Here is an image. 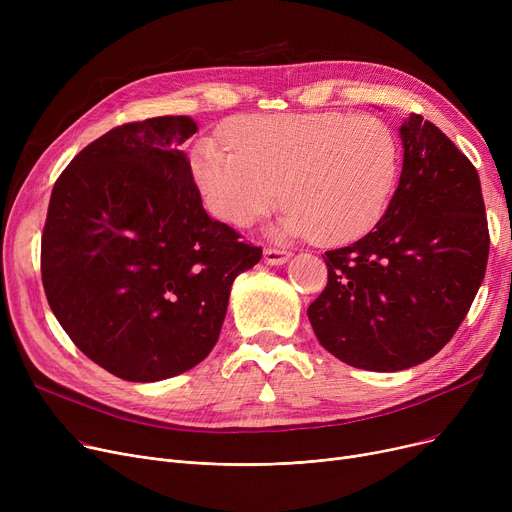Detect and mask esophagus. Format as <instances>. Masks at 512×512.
Instances as JSON below:
<instances>
[{"label":"esophagus","mask_w":512,"mask_h":512,"mask_svg":"<svg viewBox=\"0 0 512 512\" xmlns=\"http://www.w3.org/2000/svg\"><path fill=\"white\" fill-rule=\"evenodd\" d=\"M263 259H265V263H270V265H282L290 259V251L270 247V249L263 251Z\"/></svg>","instance_id":"34e87169"}]
</instances>
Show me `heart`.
I'll return each instance as SVG.
<instances>
[{
  "label": "heart",
  "instance_id": "obj_1",
  "mask_svg": "<svg viewBox=\"0 0 512 512\" xmlns=\"http://www.w3.org/2000/svg\"><path fill=\"white\" fill-rule=\"evenodd\" d=\"M228 141L197 143L191 166L207 209L234 228L261 220L280 186L278 236L357 240L384 218L400 178V141L375 116H251L230 126Z\"/></svg>",
  "mask_w": 512,
  "mask_h": 512
}]
</instances>
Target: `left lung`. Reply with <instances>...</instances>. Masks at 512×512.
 Segmentation results:
<instances>
[{
    "instance_id": "obj_1",
    "label": "left lung",
    "mask_w": 512,
    "mask_h": 512,
    "mask_svg": "<svg viewBox=\"0 0 512 512\" xmlns=\"http://www.w3.org/2000/svg\"><path fill=\"white\" fill-rule=\"evenodd\" d=\"M394 197L353 245L326 251L328 284L307 315L319 344L346 365L400 371L454 336L486 276L490 232L477 170L419 114L398 128Z\"/></svg>"
}]
</instances>
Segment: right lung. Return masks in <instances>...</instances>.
<instances>
[{
  "label": "right lung",
  "mask_w": 512,
  "mask_h": 512,
  "mask_svg": "<svg viewBox=\"0 0 512 512\" xmlns=\"http://www.w3.org/2000/svg\"><path fill=\"white\" fill-rule=\"evenodd\" d=\"M195 132L188 116L116 126L51 191L47 303L80 351L126 382L201 363L220 338L234 278L261 259V247L203 209L180 151Z\"/></svg>",
  "instance_id": "1"
}]
</instances>
